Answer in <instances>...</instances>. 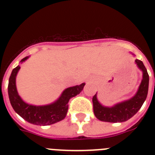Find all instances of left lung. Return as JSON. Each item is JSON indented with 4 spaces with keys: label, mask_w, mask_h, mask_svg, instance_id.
<instances>
[{
    "label": "left lung",
    "mask_w": 155,
    "mask_h": 155,
    "mask_svg": "<svg viewBox=\"0 0 155 155\" xmlns=\"http://www.w3.org/2000/svg\"><path fill=\"white\" fill-rule=\"evenodd\" d=\"M135 63L143 72V79L137 92L130 99L116 104L113 107L103 106L97 99V93L92 98L94 116L101 121L109 123H122L130 119L137 113L147 98L148 92L149 75L143 62L137 59Z\"/></svg>",
    "instance_id": "left-lung-1"
}]
</instances>
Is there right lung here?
Returning a JSON list of instances; mask_svg holds the SVG:
<instances>
[{"label":"right lung","mask_w":155,"mask_h":155,"mask_svg":"<svg viewBox=\"0 0 155 155\" xmlns=\"http://www.w3.org/2000/svg\"><path fill=\"white\" fill-rule=\"evenodd\" d=\"M28 58L25 57L21 61L24 62ZM20 67L14 68L8 82V96L14 110L25 120L39 126H47L61 121L65 118L68 110V102L72 97L76 96L83 90L85 83L80 85L68 87L61 94V97L53 103L46 105H32L27 104L21 98L17 91L15 79Z\"/></svg>","instance_id":"1"}]
</instances>
